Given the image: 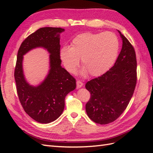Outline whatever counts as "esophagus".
Listing matches in <instances>:
<instances>
[{
    "label": "esophagus",
    "instance_id": "34e87169",
    "mask_svg": "<svg viewBox=\"0 0 153 153\" xmlns=\"http://www.w3.org/2000/svg\"><path fill=\"white\" fill-rule=\"evenodd\" d=\"M76 83H77V88H80V87H82L83 85V83L79 80H77Z\"/></svg>",
    "mask_w": 153,
    "mask_h": 153
}]
</instances>
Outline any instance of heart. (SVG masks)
I'll list each match as a JSON object with an SVG mask.
<instances>
[{"label":"heart","mask_w":153,"mask_h":153,"mask_svg":"<svg viewBox=\"0 0 153 153\" xmlns=\"http://www.w3.org/2000/svg\"><path fill=\"white\" fill-rule=\"evenodd\" d=\"M119 48L118 38L112 32H86L77 35L71 47L62 48L60 56L69 72H76L81 58L83 72L88 71L91 76L97 77L111 68L118 56Z\"/></svg>","instance_id":"obj_1"}]
</instances>
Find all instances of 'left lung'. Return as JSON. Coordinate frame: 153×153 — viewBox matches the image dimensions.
Here are the masks:
<instances>
[{"label": "left lung", "instance_id": "8db88e82", "mask_svg": "<svg viewBox=\"0 0 153 153\" xmlns=\"http://www.w3.org/2000/svg\"><path fill=\"white\" fill-rule=\"evenodd\" d=\"M122 48L114 65L96 78L87 82L91 94L85 105L89 118L97 123L108 124L123 112L137 83V60L133 45L120 31Z\"/></svg>", "mask_w": 153, "mask_h": 153}]
</instances>
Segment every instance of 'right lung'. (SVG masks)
Wrapping results in <instances>:
<instances>
[{
  "mask_svg": "<svg viewBox=\"0 0 153 153\" xmlns=\"http://www.w3.org/2000/svg\"><path fill=\"white\" fill-rule=\"evenodd\" d=\"M60 27H42L25 39L19 48L14 78L16 90L23 108L31 118L41 123L54 121L62 113L65 97L76 89L74 77L62 68L60 56ZM42 46L51 54V69L40 86H30L24 78L22 70V55L32 48Z\"/></svg>",
  "mask_w": 153,
  "mask_h": 153,
  "instance_id": "obj_1",
  "label": "right lung"
}]
</instances>
